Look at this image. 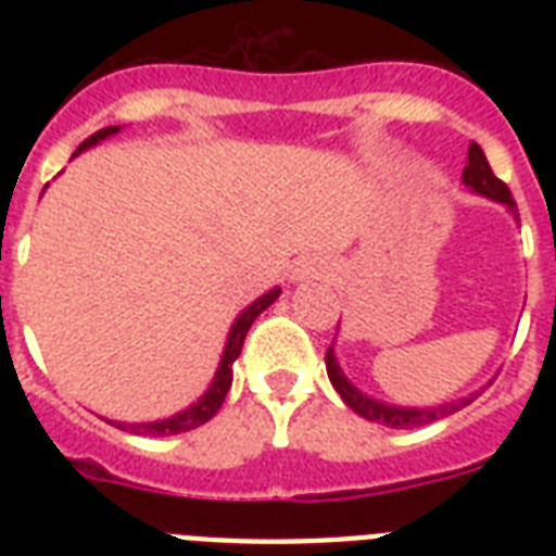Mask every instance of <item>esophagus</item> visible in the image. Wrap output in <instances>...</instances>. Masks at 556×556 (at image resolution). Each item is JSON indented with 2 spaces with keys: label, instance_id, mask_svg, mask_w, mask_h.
Instances as JSON below:
<instances>
[{
  "label": "esophagus",
  "instance_id": "obj_1",
  "mask_svg": "<svg viewBox=\"0 0 556 556\" xmlns=\"http://www.w3.org/2000/svg\"><path fill=\"white\" fill-rule=\"evenodd\" d=\"M296 274H300V277H305V274H312V270H308V268H305V265H303V268L296 270Z\"/></svg>",
  "mask_w": 556,
  "mask_h": 556
}]
</instances>
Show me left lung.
I'll return each instance as SVG.
<instances>
[{
  "mask_svg": "<svg viewBox=\"0 0 556 556\" xmlns=\"http://www.w3.org/2000/svg\"><path fill=\"white\" fill-rule=\"evenodd\" d=\"M462 181H465L470 190L482 192L488 199L493 201H502V204H508V210H514V216L519 218L517 213V201L510 195L508 185L502 181V178L493 176L491 164L484 159V152L479 143H470V150H467V167L462 173ZM326 369H329V380L331 387L338 389L340 397L346 401L357 415H364L369 421H378V424H387L392 430H413V427H424V424H432L439 421V418H447V415L458 413L462 406L473 404V397H462V401H453V404H444V406H430V409H409V406H389V404H380L375 397H366L361 389H355L352 383L346 380V375L340 371L338 361H334V349L329 346L326 352Z\"/></svg>",
  "mask_w": 556,
  "mask_h": 556,
  "instance_id": "left-lung-1",
  "label": "left lung"
}]
</instances>
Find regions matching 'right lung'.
Returning a JSON list of instances; mask_svg holds the SVG:
<instances>
[{
	"instance_id": "1",
	"label": "right lung",
	"mask_w": 556,
	"mask_h": 556,
	"mask_svg": "<svg viewBox=\"0 0 556 556\" xmlns=\"http://www.w3.org/2000/svg\"><path fill=\"white\" fill-rule=\"evenodd\" d=\"M121 132V126H106V129H100V132L89 135L86 141L77 147V152L89 150V147H94L98 141H103V138H109V135ZM279 296V288H274V291H268L265 296H260L256 303L248 305L242 314H239V320L233 323V329H230V338H227V346H225V355H222V364H218V371L216 378H213V383H210V389L204 392V395L195 401L192 406H187L185 413L173 415V418H164V421H150V424H117L112 421L115 427H121V430H129V432H138V435H178V432H187V430H195V427H201V424H207L213 415L218 413V406L225 404V395L227 389H230V383H233V361L239 357V352H242V343H244V334H248V329L253 326V320L260 317L265 308H268L274 300Z\"/></svg>"
}]
</instances>
